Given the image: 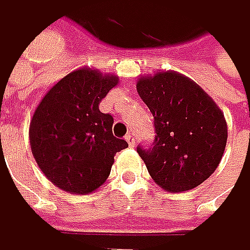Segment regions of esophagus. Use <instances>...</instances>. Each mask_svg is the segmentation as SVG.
I'll use <instances>...</instances> for the list:
<instances>
[{"label": "esophagus", "instance_id": "esophagus-1", "mask_svg": "<svg viewBox=\"0 0 250 250\" xmlns=\"http://www.w3.org/2000/svg\"><path fill=\"white\" fill-rule=\"evenodd\" d=\"M126 141H127L129 146H135V138H133V135H132V133L126 135Z\"/></svg>", "mask_w": 250, "mask_h": 250}]
</instances>
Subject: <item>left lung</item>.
I'll use <instances>...</instances> for the list:
<instances>
[{
  "label": "left lung",
  "instance_id": "8db88e82",
  "mask_svg": "<svg viewBox=\"0 0 250 250\" xmlns=\"http://www.w3.org/2000/svg\"><path fill=\"white\" fill-rule=\"evenodd\" d=\"M136 90L157 133L152 146H138L151 178L169 192L199 187L222 158L228 136L224 112L197 83L175 71L139 78Z\"/></svg>",
  "mask_w": 250,
  "mask_h": 250
}]
</instances>
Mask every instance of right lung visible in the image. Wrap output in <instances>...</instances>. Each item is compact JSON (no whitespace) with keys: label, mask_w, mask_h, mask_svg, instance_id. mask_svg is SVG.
I'll return each instance as SVG.
<instances>
[{"label":"right lung","mask_w":250,"mask_h":250,"mask_svg":"<svg viewBox=\"0 0 250 250\" xmlns=\"http://www.w3.org/2000/svg\"><path fill=\"white\" fill-rule=\"evenodd\" d=\"M117 84L115 75L80 68L58 81L37 106L29 126L32 155L58 188L96 191L109 176L114 155L129 146L112 135V115L99 111Z\"/></svg>","instance_id":"right-lung-1"}]
</instances>
